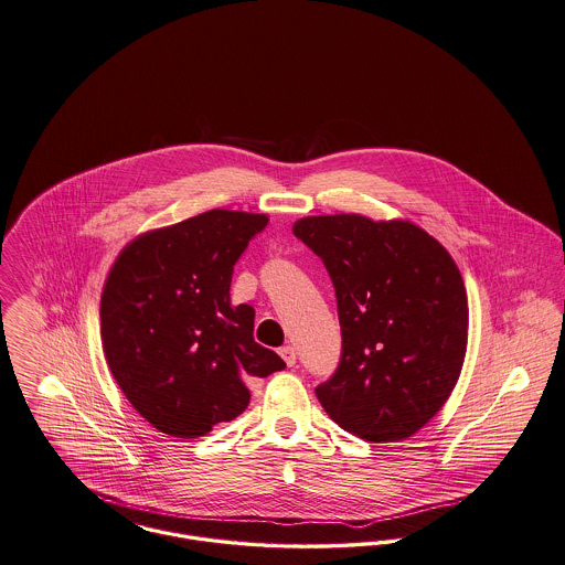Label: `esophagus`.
Here are the masks:
<instances>
[{
    "instance_id": "1",
    "label": "esophagus",
    "mask_w": 565,
    "mask_h": 565,
    "mask_svg": "<svg viewBox=\"0 0 565 565\" xmlns=\"http://www.w3.org/2000/svg\"><path fill=\"white\" fill-rule=\"evenodd\" d=\"M278 353H280V358L285 360V364H287V366H294V364H296V360H298V355H296V349H294L291 344L282 347Z\"/></svg>"
}]
</instances>
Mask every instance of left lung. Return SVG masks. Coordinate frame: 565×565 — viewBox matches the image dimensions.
<instances>
[{"label":"left lung","instance_id":"1","mask_svg":"<svg viewBox=\"0 0 565 565\" xmlns=\"http://www.w3.org/2000/svg\"><path fill=\"white\" fill-rule=\"evenodd\" d=\"M326 265L339 303V371L315 392L347 433L373 444L415 435L462 371L469 306L450 253L409 221L362 214L294 225Z\"/></svg>","mask_w":565,"mask_h":565}]
</instances>
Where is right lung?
Returning <instances> with one entry per match:
<instances>
[{
    "label": "right lung",
    "mask_w": 565,
    "mask_h": 565,
    "mask_svg": "<svg viewBox=\"0 0 565 565\" xmlns=\"http://www.w3.org/2000/svg\"><path fill=\"white\" fill-rule=\"evenodd\" d=\"M267 221L210 210L137 235L109 269L107 364L130 405L169 437L196 439L231 422L250 403L246 379L285 369L253 339L255 308L228 294L233 265Z\"/></svg>",
    "instance_id": "1"
}]
</instances>
